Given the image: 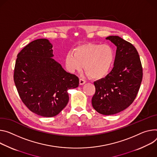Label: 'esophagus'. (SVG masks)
Returning a JSON list of instances; mask_svg holds the SVG:
<instances>
[{
	"label": "esophagus",
	"mask_w": 157,
	"mask_h": 157,
	"mask_svg": "<svg viewBox=\"0 0 157 157\" xmlns=\"http://www.w3.org/2000/svg\"><path fill=\"white\" fill-rule=\"evenodd\" d=\"M85 83H86V81L82 79H79V84L80 85H82Z\"/></svg>",
	"instance_id": "34e87169"
}]
</instances>
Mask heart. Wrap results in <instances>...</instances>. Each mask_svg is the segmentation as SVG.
<instances>
[{"mask_svg":"<svg viewBox=\"0 0 157 157\" xmlns=\"http://www.w3.org/2000/svg\"><path fill=\"white\" fill-rule=\"evenodd\" d=\"M115 52L109 44L88 43L76 47L67 54L65 64L71 73L81 71L83 66L87 75L99 80L106 77L114 64Z\"/></svg>","mask_w":157,"mask_h":157,"instance_id":"obj_1","label":"heart"}]
</instances>
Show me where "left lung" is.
<instances>
[{"mask_svg": "<svg viewBox=\"0 0 157 157\" xmlns=\"http://www.w3.org/2000/svg\"><path fill=\"white\" fill-rule=\"evenodd\" d=\"M117 46L114 67L104 78L94 82L92 106L99 113L111 115L123 111L135 100L143 78L138 52L130 42L117 36L106 38Z\"/></svg>", "mask_w": 157, "mask_h": 157, "instance_id": "8db88e82", "label": "left lung"}]
</instances>
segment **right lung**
Returning a JSON list of instances; mask_svg holds the SVG:
<instances>
[{"label": "right lung", "instance_id": "1", "mask_svg": "<svg viewBox=\"0 0 157 157\" xmlns=\"http://www.w3.org/2000/svg\"><path fill=\"white\" fill-rule=\"evenodd\" d=\"M52 48L46 39L32 41L17 54L13 73L24 104L44 117L58 115L69 101L67 90L79 86V78L52 59Z\"/></svg>", "mask_w": 157, "mask_h": 157}]
</instances>
